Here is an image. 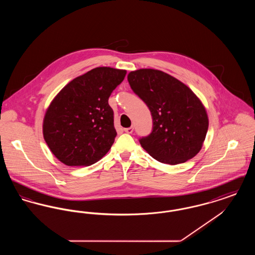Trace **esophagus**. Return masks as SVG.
<instances>
[{"label": "esophagus", "instance_id": "34e87169", "mask_svg": "<svg viewBox=\"0 0 255 255\" xmlns=\"http://www.w3.org/2000/svg\"><path fill=\"white\" fill-rule=\"evenodd\" d=\"M133 131V127H128V128H125L124 129V132L127 133H132Z\"/></svg>", "mask_w": 255, "mask_h": 255}]
</instances>
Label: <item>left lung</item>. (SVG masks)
Instances as JSON below:
<instances>
[{
  "instance_id": "1",
  "label": "left lung",
  "mask_w": 255,
  "mask_h": 255,
  "mask_svg": "<svg viewBox=\"0 0 255 255\" xmlns=\"http://www.w3.org/2000/svg\"><path fill=\"white\" fill-rule=\"evenodd\" d=\"M133 93L145 102L152 132L139 142L159 162L179 164L202 149L208 129L206 108L194 93L170 74L140 69L128 74Z\"/></svg>"
}]
</instances>
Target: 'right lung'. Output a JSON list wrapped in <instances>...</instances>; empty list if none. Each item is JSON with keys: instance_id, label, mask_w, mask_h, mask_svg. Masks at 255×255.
Returning a JSON list of instances; mask_svg holds the SVG:
<instances>
[{"instance_id": "obj_1", "label": "right lung", "mask_w": 255, "mask_h": 255, "mask_svg": "<svg viewBox=\"0 0 255 255\" xmlns=\"http://www.w3.org/2000/svg\"><path fill=\"white\" fill-rule=\"evenodd\" d=\"M125 75V70L98 67L74 78L53 98L43 134L61 162L89 166L108 153L117 136L108 99Z\"/></svg>"}]
</instances>
